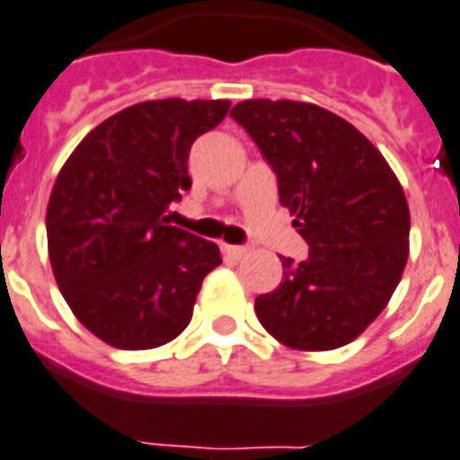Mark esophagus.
Returning a JSON list of instances; mask_svg holds the SVG:
<instances>
[{"label": "esophagus", "instance_id": "obj_1", "mask_svg": "<svg viewBox=\"0 0 460 460\" xmlns=\"http://www.w3.org/2000/svg\"><path fill=\"white\" fill-rule=\"evenodd\" d=\"M222 250L234 260H243L245 255H250V248H245V245H222Z\"/></svg>", "mask_w": 460, "mask_h": 460}]
</instances>
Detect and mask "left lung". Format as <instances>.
I'll list each match as a JSON object with an SVG mask.
<instances>
[{"label": "left lung", "mask_w": 460, "mask_h": 460, "mask_svg": "<svg viewBox=\"0 0 460 460\" xmlns=\"http://www.w3.org/2000/svg\"><path fill=\"white\" fill-rule=\"evenodd\" d=\"M234 120L279 179V200L309 245L281 257L279 288L255 300L281 345L335 349L385 309L409 257V203L383 153L340 115L305 101H241Z\"/></svg>", "instance_id": "8db88e82"}]
</instances>
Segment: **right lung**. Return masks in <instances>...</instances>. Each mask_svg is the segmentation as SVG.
I'll return each mask as SVG.
<instances>
[{
	"instance_id": "1",
	"label": "right lung",
	"mask_w": 460,
	"mask_h": 460,
	"mask_svg": "<svg viewBox=\"0 0 460 460\" xmlns=\"http://www.w3.org/2000/svg\"><path fill=\"white\" fill-rule=\"evenodd\" d=\"M229 101H144L77 144L47 205L49 260L82 326L118 349H153L193 316L219 248L167 210L191 189L189 151L229 113Z\"/></svg>"
}]
</instances>
